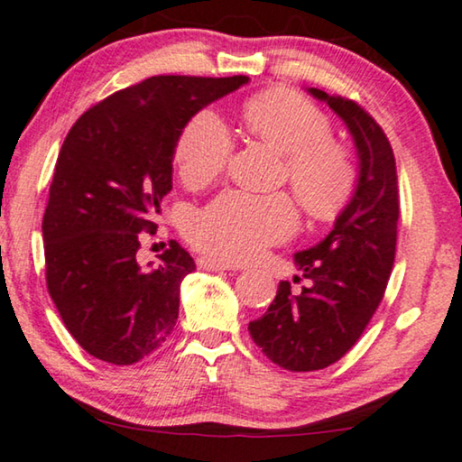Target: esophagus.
<instances>
[{"label":"esophagus","instance_id":"esophagus-1","mask_svg":"<svg viewBox=\"0 0 462 462\" xmlns=\"http://www.w3.org/2000/svg\"><path fill=\"white\" fill-rule=\"evenodd\" d=\"M199 268L207 272H217V270H238V265H234L226 259H216V257H199Z\"/></svg>","mask_w":462,"mask_h":462}]
</instances>
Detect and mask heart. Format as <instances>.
I'll return each instance as SVG.
<instances>
[{
    "label": "heart",
    "mask_w": 462,
    "mask_h": 462,
    "mask_svg": "<svg viewBox=\"0 0 462 462\" xmlns=\"http://www.w3.org/2000/svg\"><path fill=\"white\" fill-rule=\"evenodd\" d=\"M249 132L284 154V175L305 211L330 217L356 188L349 151L330 138V121L316 104L293 89H268L243 106ZM228 127L211 110L192 116L175 142V167L188 186H205L222 175L232 154ZM297 228V209L287 194H219L186 219L194 246L211 255L243 262L281 243Z\"/></svg>",
    "instance_id": "obj_1"
}]
</instances>
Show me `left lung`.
I'll list each match as a JSON object with an SVG mask.
<instances>
[{
	"label": "left lung",
	"instance_id": "8db88e82",
	"mask_svg": "<svg viewBox=\"0 0 462 462\" xmlns=\"http://www.w3.org/2000/svg\"><path fill=\"white\" fill-rule=\"evenodd\" d=\"M308 92L346 123L360 171L354 197L333 230L311 249L295 253L308 284L295 291L282 281L268 311L249 322L257 347L293 373L327 368L360 339L385 295L400 217L395 159L379 123L354 100L316 88Z\"/></svg>",
	"mask_w": 462,
	"mask_h": 462
}]
</instances>
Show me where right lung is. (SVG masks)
Wrapping results in <instances>:
<instances>
[{
    "instance_id": "right-lung-1",
    "label": "right lung",
    "mask_w": 462,
    "mask_h": 462,
    "mask_svg": "<svg viewBox=\"0 0 462 462\" xmlns=\"http://www.w3.org/2000/svg\"><path fill=\"white\" fill-rule=\"evenodd\" d=\"M245 83L151 77L86 110L64 138L42 224L45 281L64 327L94 358L127 366L173 330L180 284L197 265L175 240L157 265H140V232L157 228L181 129Z\"/></svg>"
}]
</instances>
